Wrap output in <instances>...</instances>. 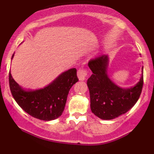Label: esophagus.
<instances>
[{
	"label": "esophagus",
	"mask_w": 154,
	"mask_h": 154,
	"mask_svg": "<svg viewBox=\"0 0 154 154\" xmlns=\"http://www.w3.org/2000/svg\"><path fill=\"white\" fill-rule=\"evenodd\" d=\"M88 75V72L85 69H79L77 71V76H78V78L79 80L83 81L86 79V77Z\"/></svg>",
	"instance_id": "34e87169"
}]
</instances>
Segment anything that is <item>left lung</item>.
<instances>
[{"mask_svg": "<svg viewBox=\"0 0 154 154\" xmlns=\"http://www.w3.org/2000/svg\"><path fill=\"white\" fill-rule=\"evenodd\" d=\"M109 58L100 55L88 62L93 74L88 79L92 112L100 119L109 120L125 114L139 99L143 85V75L134 87L123 89L107 75Z\"/></svg>", "mask_w": 154, "mask_h": 154, "instance_id": "obj_1", "label": "left lung"}]
</instances>
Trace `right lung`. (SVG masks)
<instances>
[{"label": "right lung", "mask_w": 154, "mask_h": 154, "mask_svg": "<svg viewBox=\"0 0 154 154\" xmlns=\"http://www.w3.org/2000/svg\"><path fill=\"white\" fill-rule=\"evenodd\" d=\"M8 79L11 94L19 106L30 116L43 121L57 119L62 114L69 90L79 80L75 68L63 72L47 87L33 91L22 90L11 72Z\"/></svg>", "instance_id": "add662e5"}]
</instances>
